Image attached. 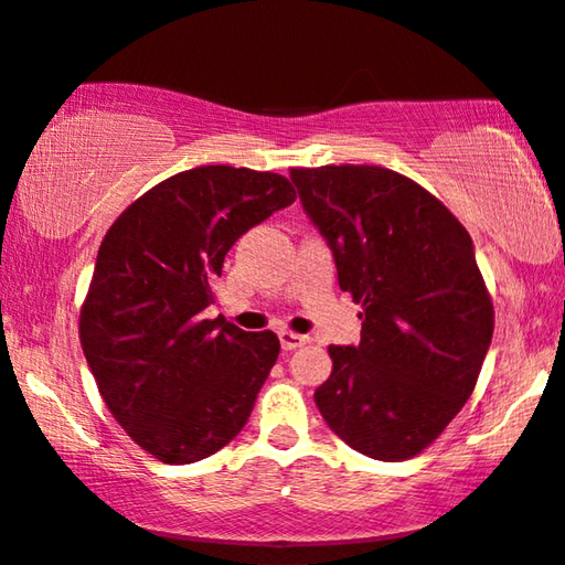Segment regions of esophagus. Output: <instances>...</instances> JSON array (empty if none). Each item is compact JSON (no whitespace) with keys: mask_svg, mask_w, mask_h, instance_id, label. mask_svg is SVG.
Wrapping results in <instances>:
<instances>
[{"mask_svg":"<svg viewBox=\"0 0 565 565\" xmlns=\"http://www.w3.org/2000/svg\"><path fill=\"white\" fill-rule=\"evenodd\" d=\"M278 341H281L284 351H295V349H299V345H305L307 341H310V338L291 333V330H281V333H278Z\"/></svg>","mask_w":565,"mask_h":565,"instance_id":"1","label":"esophagus"}]
</instances>
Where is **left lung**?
Listing matches in <instances>:
<instances>
[{"instance_id":"left-lung-1","label":"left lung","mask_w":565,"mask_h":565,"mask_svg":"<svg viewBox=\"0 0 565 565\" xmlns=\"http://www.w3.org/2000/svg\"><path fill=\"white\" fill-rule=\"evenodd\" d=\"M289 178L333 250L338 287L361 305V341L330 345L333 372L315 403L351 449L408 460L468 403L491 345L476 247L452 212L401 172L322 164Z\"/></svg>"}]
</instances>
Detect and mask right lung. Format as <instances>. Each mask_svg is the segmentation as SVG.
I'll return each mask as SVG.
<instances>
[{
  "instance_id": "obj_1",
  "label": "right lung",
  "mask_w": 565,
  "mask_h": 565,
  "mask_svg": "<svg viewBox=\"0 0 565 565\" xmlns=\"http://www.w3.org/2000/svg\"><path fill=\"white\" fill-rule=\"evenodd\" d=\"M295 199L276 172L204 164L147 191L103 237L82 351L113 418L157 460H204L250 418L281 343L204 310L230 247Z\"/></svg>"
}]
</instances>
